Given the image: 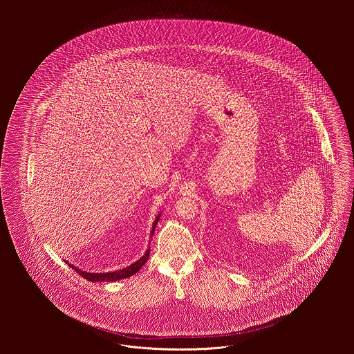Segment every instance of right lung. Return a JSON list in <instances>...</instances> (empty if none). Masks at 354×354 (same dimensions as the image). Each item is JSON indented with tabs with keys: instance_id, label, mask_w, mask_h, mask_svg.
Wrapping results in <instances>:
<instances>
[{
	"instance_id": "add662e5",
	"label": "right lung",
	"mask_w": 354,
	"mask_h": 354,
	"mask_svg": "<svg viewBox=\"0 0 354 354\" xmlns=\"http://www.w3.org/2000/svg\"><path fill=\"white\" fill-rule=\"evenodd\" d=\"M159 218H160V215L156 216V219H155V222H153V225H152L151 237L152 234H153V230H155V226H156V223H158V221H159ZM149 256H150V250L145 253L138 261H135L133 264H131L129 267L122 268V270H117V271H113V272H103V274H97V272L94 274V272L82 271V270H79L77 267L71 266L69 263H68V266H71L79 275H82V277H83L84 279H87V281H91V282H110V281L124 279V278H128V277H132L133 274H136V272L143 267V264L149 260ZM65 263H66V261H65Z\"/></svg>"
}]
</instances>
